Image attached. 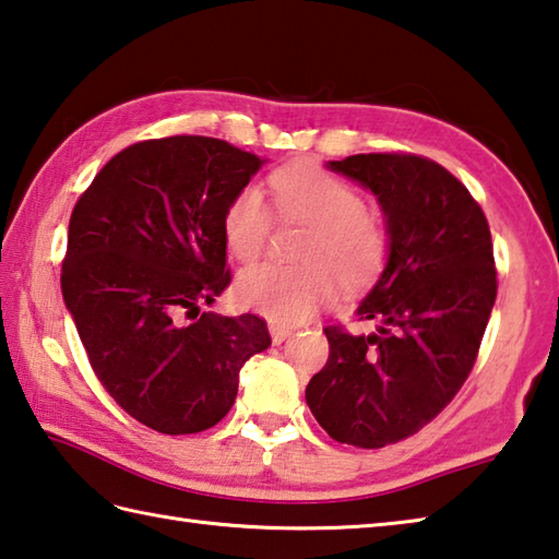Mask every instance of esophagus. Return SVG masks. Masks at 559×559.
<instances>
[{"label":"esophagus","instance_id":"34e87169","mask_svg":"<svg viewBox=\"0 0 559 559\" xmlns=\"http://www.w3.org/2000/svg\"><path fill=\"white\" fill-rule=\"evenodd\" d=\"M270 335H272V343H282L287 341L292 335L289 325H282V323H270Z\"/></svg>","mask_w":559,"mask_h":559}]
</instances>
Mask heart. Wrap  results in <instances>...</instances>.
Returning <instances> with one entry per match:
<instances>
[{
	"label": "heart",
	"instance_id": "1",
	"mask_svg": "<svg viewBox=\"0 0 559 559\" xmlns=\"http://www.w3.org/2000/svg\"><path fill=\"white\" fill-rule=\"evenodd\" d=\"M270 202L282 224L307 226L299 265L250 267L238 280L246 307L277 323L311 319L335 294V277L345 287H362L382 272L389 234L367 212L365 197L341 177L316 165H287L267 180ZM272 234V214L258 187H243L224 212V240L230 255L252 262L262 255Z\"/></svg>",
	"mask_w": 559,
	"mask_h": 559
}]
</instances>
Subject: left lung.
I'll return each mask as SVG.
<instances>
[{
    "mask_svg": "<svg viewBox=\"0 0 559 559\" xmlns=\"http://www.w3.org/2000/svg\"><path fill=\"white\" fill-rule=\"evenodd\" d=\"M329 167L372 189L392 243L357 307L377 333L325 325L329 362L307 404L333 440L374 450L418 433L467 382L499 287L491 230L469 189L430 157L362 153Z\"/></svg>",
    "mask_w": 559,
    "mask_h": 559,
    "instance_id": "1",
    "label": "left lung"
}]
</instances>
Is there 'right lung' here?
I'll return each mask as SVG.
<instances>
[{
	"mask_svg": "<svg viewBox=\"0 0 559 559\" xmlns=\"http://www.w3.org/2000/svg\"><path fill=\"white\" fill-rule=\"evenodd\" d=\"M260 165L209 135L139 141L72 209L62 299L102 386L157 433L216 426L236 402L240 367L272 343L255 313H199L230 284L224 212Z\"/></svg>",
	"mask_w": 559,
	"mask_h": 559,
	"instance_id": "obj_1",
	"label": "right lung"
}]
</instances>
